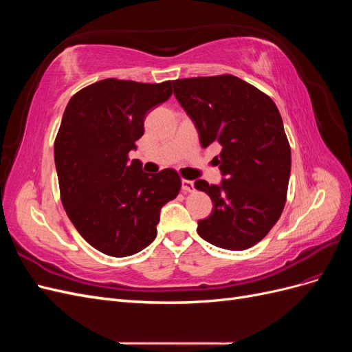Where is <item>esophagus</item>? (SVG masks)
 <instances>
[{"instance_id": "esophagus-1", "label": "esophagus", "mask_w": 352, "mask_h": 352, "mask_svg": "<svg viewBox=\"0 0 352 352\" xmlns=\"http://www.w3.org/2000/svg\"><path fill=\"white\" fill-rule=\"evenodd\" d=\"M182 190H184V192H194L195 188H194L192 180L182 179Z\"/></svg>"}]
</instances>
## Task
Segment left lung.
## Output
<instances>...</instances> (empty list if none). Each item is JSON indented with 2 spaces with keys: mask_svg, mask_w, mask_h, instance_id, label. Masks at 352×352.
Returning <instances> with one entry per match:
<instances>
[{
  "mask_svg": "<svg viewBox=\"0 0 352 352\" xmlns=\"http://www.w3.org/2000/svg\"><path fill=\"white\" fill-rule=\"evenodd\" d=\"M177 101L194 120L202 148L219 144L220 186L195 180L214 210L198 235L216 247L242 251L279 220L291 175V146L273 100L233 74L172 80Z\"/></svg>",
  "mask_w": 352,
  "mask_h": 352,
  "instance_id": "8db88e82",
  "label": "left lung"
}]
</instances>
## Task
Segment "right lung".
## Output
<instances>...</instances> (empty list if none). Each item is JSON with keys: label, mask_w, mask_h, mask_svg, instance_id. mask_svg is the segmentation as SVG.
<instances>
[{"label": "right lung", "mask_w": 352, "mask_h": 352, "mask_svg": "<svg viewBox=\"0 0 352 352\" xmlns=\"http://www.w3.org/2000/svg\"><path fill=\"white\" fill-rule=\"evenodd\" d=\"M172 82L102 79L70 98L54 141L60 198L70 221L111 257L142 251L157 236L160 210L177 197L176 170L142 172L129 151L148 110L167 101Z\"/></svg>", "instance_id": "add662e5"}]
</instances>
